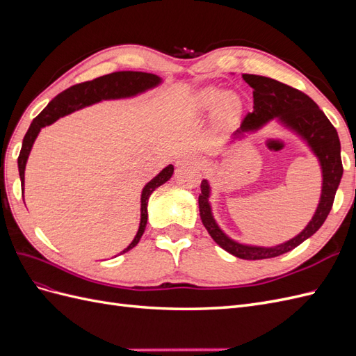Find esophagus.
I'll return each instance as SVG.
<instances>
[{"instance_id": "obj_1", "label": "esophagus", "mask_w": 356, "mask_h": 356, "mask_svg": "<svg viewBox=\"0 0 356 356\" xmlns=\"http://www.w3.org/2000/svg\"><path fill=\"white\" fill-rule=\"evenodd\" d=\"M187 165H193V166H200L202 160L199 156L193 154V153H186L182 154L178 160H177V166H187Z\"/></svg>"}]
</instances>
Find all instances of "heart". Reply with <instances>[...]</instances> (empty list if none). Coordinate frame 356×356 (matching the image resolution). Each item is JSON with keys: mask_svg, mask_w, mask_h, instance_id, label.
<instances>
[{"mask_svg": "<svg viewBox=\"0 0 356 356\" xmlns=\"http://www.w3.org/2000/svg\"><path fill=\"white\" fill-rule=\"evenodd\" d=\"M222 102L220 103L219 101ZM199 106L203 111H211L220 104V113L230 115L238 111V102H236L230 96H224L220 89L207 88L203 89L199 95Z\"/></svg>", "mask_w": 356, "mask_h": 356, "instance_id": "heart-1", "label": "heart"}]
</instances>
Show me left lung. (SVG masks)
I'll use <instances>...</instances> for the list:
<instances>
[{"label": "left lung", "instance_id": "1", "mask_svg": "<svg viewBox=\"0 0 356 356\" xmlns=\"http://www.w3.org/2000/svg\"><path fill=\"white\" fill-rule=\"evenodd\" d=\"M242 79L254 89V111L245 115L241 127L233 134V138H241L245 132H255L273 118H277L306 141L318 157L322 170L321 199L314 217L296 238L276 246H252L230 239L213 220L209 203V182L207 179L202 181L199 211L202 222L211 238L234 257L243 258V260H263V258H273L294 250L312 234H315L327 220L343 175L340 139L336 127L331 124L324 111L319 110V106L306 93L277 80L263 77V75L242 74Z\"/></svg>", "mask_w": 356, "mask_h": 356}]
</instances>
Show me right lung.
<instances>
[{
  "label": "right lung",
  "mask_w": 356,
  "mask_h": 356,
  "mask_svg": "<svg viewBox=\"0 0 356 356\" xmlns=\"http://www.w3.org/2000/svg\"><path fill=\"white\" fill-rule=\"evenodd\" d=\"M161 83V79L154 74L149 72H139V71H118L102 75V77L95 79L92 81H84L80 84L71 86L70 89L63 90L59 93L56 98H53L49 105L42 110L31 123L28 132L24 138L22 149L17 157V168L20 182L25 184V166L26 160L31 153V148L34 145L35 138L38 136L41 127L49 126L53 122H56L59 117H63L67 114H71L84 106H89L92 104L101 102L105 99H120V98H131V96H136L148 89H153L156 86ZM172 174H174V166L168 165L163 170L156 175L152 181L147 182V186L143 188L141 195V222H139V229L135 236V239L129 243V246L123 252H127L132 250L134 246L141 239L144 234L145 225H147V204L148 199L152 196V193L165 184L168 179H170Z\"/></svg>",
  "instance_id": "add662e5"
}]
</instances>
